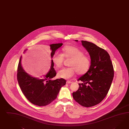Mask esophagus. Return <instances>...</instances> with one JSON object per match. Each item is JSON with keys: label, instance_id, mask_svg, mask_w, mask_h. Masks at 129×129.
Masks as SVG:
<instances>
[{"label": "esophagus", "instance_id": "esophagus-1", "mask_svg": "<svg viewBox=\"0 0 129 129\" xmlns=\"http://www.w3.org/2000/svg\"><path fill=\"white\" fill-rule=\"evenodd\" d=\"M72 83V82H71V81H69V80H68V81H67V84H71Z\"/></svg>", "mask_w": 129, "mask_h": 129}]
</instances>
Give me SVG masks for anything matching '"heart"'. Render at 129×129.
<instances>
[{
	"label": "heart",
	"mask_w": 129,
	"mask_h": 129,
	"mask_svg": "<svg viewBox=\"0 0 129 129\" xmlns=\"http://www.w3.org/2000/svg\"><path fill=\"white\" fill-rule=\"evenodd\" d=\"M63 54L56 52L52 57V61L56 66L60 68L62 65L64 57L71 59L70 66L59 70L57 76L61 78L70 79L77 72L78 75L86 73L91 65V59L84 52L77 47L67 45L62 49Z\"/></svg>",
	"instance_id": "1"
}]
</instances>
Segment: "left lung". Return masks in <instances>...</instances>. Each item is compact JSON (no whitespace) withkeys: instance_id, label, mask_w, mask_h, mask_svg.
<instances>
[{"instance_id":"left-lung-1","label":"left lung","mask_w":129,"mask_h":129,"mask_svg":"<svg viewBox=\"0 0 129 129\" xmlns=\"http://www.w3.org/2000/svg\"><path fill=\"white\" fill-rule=\"evenodd\" d=\"M77 42V40H75ZM91 57V65L78 81L79 89L73 92L74 99L85 107L98 104L104 99L110 88L114 76L113 66L108 52L91 42L82 41Z\"/></svg>"}]
</instances>
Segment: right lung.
I'll list each match as a JSON object with an SVG mask.
<instances>
[{
    "instance_id": "obj_1",
    "label": "right lung",
    "mask_w": 129,
    "mask_h": 129,
    "mask_svg": "<svg viewBox=\"0 0 129 129\" xmlns=\"http://www.w3.org/2000/svg\"><path fill=\"white\" fill-rule=\"evenodd\" d=\"M62 45V43H58L50 45L52 58L56 50ZM21 56L18 66L17 77L22 92L33 104L38 106L49 104L56 99L60 88L66 84V81L63 78L52 79L56 75L52 59L49 72L44 77L38 78L32 77L26 72L21 66Z\"/></svg>"
}]
</instances>
